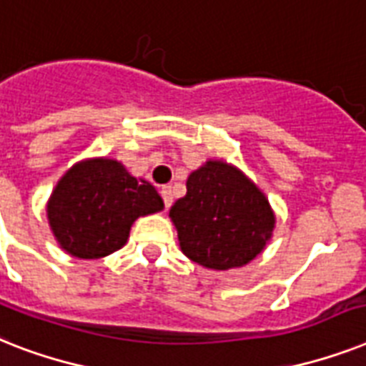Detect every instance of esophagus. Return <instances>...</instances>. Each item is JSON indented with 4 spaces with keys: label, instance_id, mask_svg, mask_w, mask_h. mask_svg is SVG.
I'll return each instance as SVG.
<instances>
[{
    "label": "esophagus",
    "instance_id": "34e87169",
    "mask_svg": "<svg viewBox=\"0 0 366 366\" xmlns=\"http://www.w3.org/2000/svg\"><path fill=\"white\" fill-rule=\"evenodd\" d=\"M159 193H162V199H163V204H165V209H169V207L173 204V192H171V186H163V188L159 189Z\"/></svg>",
    "mask_w": 366,
    "mask_h": 366
}]
</instances>
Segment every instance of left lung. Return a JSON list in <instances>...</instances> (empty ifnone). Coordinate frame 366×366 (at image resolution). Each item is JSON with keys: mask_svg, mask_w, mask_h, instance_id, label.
<instances>
[{"mask_svg": "<svg viewBox=\"0 0 366 366\" xmlns=\"http://www.w3.org/2000/svg\"><path fill=\"white\" fill-rule=\"evenodd\" d=\"M186 195L171 207L180 248L207 269L250 263L265 248L274 214L265 195L224 162H207L186 182Z\"/></svg>", "mask_w": 366, "mask_h": 366, "instance_id": "left-lung-1", "label": "left lung"}]
</instances>
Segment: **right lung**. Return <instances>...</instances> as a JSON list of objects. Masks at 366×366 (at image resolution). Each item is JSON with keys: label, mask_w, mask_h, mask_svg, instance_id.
Segmentation results:
<instances>
[{"label": "right lung", "mask_w": 366, "mask_h": 366, "mask_svg": "<svg viewBox=\"0 0 366 366\" xmlns=\"http://www.w3.org/2000/svg\"><path fill=\"white\" fill-rule=\"evenodd\" d=\"M163 209L152 184L137 180L114 159L76 163L49 201L50 227L59 246L80 259H97L126 244L139 216Z\"/></svg>", "instance_id": "right-lung-1"}]
</instances>
